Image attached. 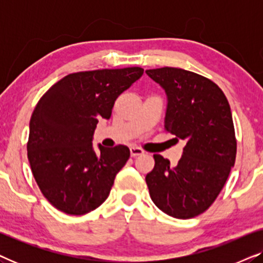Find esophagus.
I'll use <instances>...</instances> for the list:
<instances>
[{
	"label": "esophagus",
	"instance_id": "esophagus-1",
	"mask_svg": "<svg viewBox=\"0 0 263 263\" xmlns=\"http://www.w3.org/2000/svg\"><path fill=\"white\" fill-rule=\"evenodd\" d=\"M143 153H145V152H143V149L140 148V147H135V146L130 147V154H132V157L141 156V154H143Z\"/></svg>",
	"mask_w": 263,
	"mask_h": 263
}]
</instances>
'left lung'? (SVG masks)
I'll list each match as a JSON object with an SVG mask.
<instances>
[{
	"mask_svg": "<svg viewBox=\"0 0 263 263\" xmlns=\"http://www.w3.org/2000/svg\"><path fill=\"white\" fill-rule=\"evenodd\" d=\"M165 89V130L185 140L176 166L154 154L146 183L156 206L171 217L203 213L217 199L235 165L237 141L230 104L210 79L181 68L146 70Z\"/></svg>",
	"mask_w": 263,
	"mask_h": 263,
	"instance_id": "8db88e82",
	"label": "left lung"
}]
</instances>
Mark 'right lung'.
<instances>
[{
  "label": "right lung",
  "mask_w": 263,
  "mask_h": 263,
  "mask_svg": "<svg viewBox=\"0 0 263 263\" xmlns=\"http://www.w3.org/2000/svg\"><path fill=\"white\" fill-rule=\"evenodd\" d=\"M140 67L67 75L39 99L30 121L27 157L45 199L70 215L99 207L130 157L127 146H92L99 120H109L115 100L142 77Z\"/></svg>",
  "instance_id": "right-lung-1"
}]
</instances>
